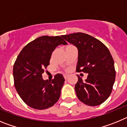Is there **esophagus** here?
Instances as JSON below:
<instances>
[{"label": "esophagus", "instance_id": "esophagus-1", "mask_svg": "<svg viewBox=\"0 0 127 127\" xmlns=\"http://www.w3.org/2000/svg\"><path fill=\"white\" fill-rule=\"evenodd\" d=\"M64 79H67V78H68V77H69V75H68V74H65V75H64Z\"/></svg>", "mask_w": 127, "mask_h": 127}]
</instances>
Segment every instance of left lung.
Returning <instances> with one entry per match:
<instances>
[{
	"instance_id": "8db88e82",
	"label": "left lung",
	"mask_w": 127,
	"mask_h": 127,
	"mask_svg": "<svg viewBox=\"0 0 127 127\" xmlns=\"http://www.w3.org/2000/svg\"><path fill=\"white\" fill-rule=\"evenodd\" d=\"M62 37L77 48L76 71L88 74L85 81L77 75L75 91L77 98L90 106L102 104L111 94L116 77L109 50L101 41L86 33L77 32Z\"/></svg>"
}]
</instances>
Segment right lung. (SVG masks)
<instances>
[{
  "mask_svg": "<svg viewBox=\"0 0 127 127\" xmlns=\"http://www.w3.org/2000/svg\"><path fill=\"white\" fill-rule=\"evenodd\" d=\"M60 44H67L60 36L39 37L23 48L14 62V86L23 102L32 108L48 109L60 98L65 81L62 75L57 74L48 81L42 79V74L50 65L53 51Z\"/></svg>",
  "mask_w": 127,
  "mask_h": 127,
  "instance_id": "right-lung-1",
  "label": "right lung"
}]
</instances>
